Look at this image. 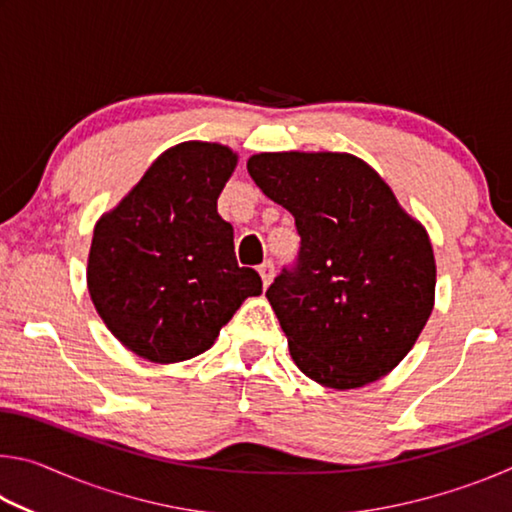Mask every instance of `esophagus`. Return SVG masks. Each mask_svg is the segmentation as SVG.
<instances>
[{
    "label": "esophagus",
    "instance_id": "1",
    "mask_svg": "<svg viewBox=\"0 0 512 512\" xmlns=\"http://www.w3.org/2000/svg\"><path fill=\"white\" fill-rule=\"evenodd\" d=\"M259 275H262V282H264V287H268V284L273 282V277H275V264L271 262V259H266V262L259 266Z\"/></svg>",
    "mask_w": 512,
    "mask_h": 512
}]
</instances>
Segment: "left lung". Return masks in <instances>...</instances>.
I'll list each match as a JSON object with an SVG mask.
<instances>
[{
  "instance_id": "obj_1",
  "label": "left lung",
  "mask_w": 512,
  "mask_h": 512,
  "mask_svg": "<svg viewBox=\"0 0 512 512\" xmlns=\"http://www.w3.org/2000/svg\"><path fill=\"white\" fill-rule=\"evenodd\" d=\"M246 167L293 214L300 235L296 268L266 291L293 363L334 391L386 377L411 352L436 300L424 225L352 153H257Z\"/></svg>"
}]
</instances>
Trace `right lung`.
I'll return each instance as SVG.
<instances>
[{
  "label": "right lung",
  "instance_id": "1",
  "mask_svg": "<svg viewBox=\"0 0 512 512\" xmlns=\"http://www.w3.org/2000/svg\"><path fill=\"white\" fill-rule=\"evenodd\" d=\"M239 155L183 142L158 155L131 192L99 216L88 291L112 336L153 363L210 350L262 277L237 264L235 230L216 201Z\"/></svg>",
  "mask_w": 512,
  "mask_h": 512
}]
</instances>
